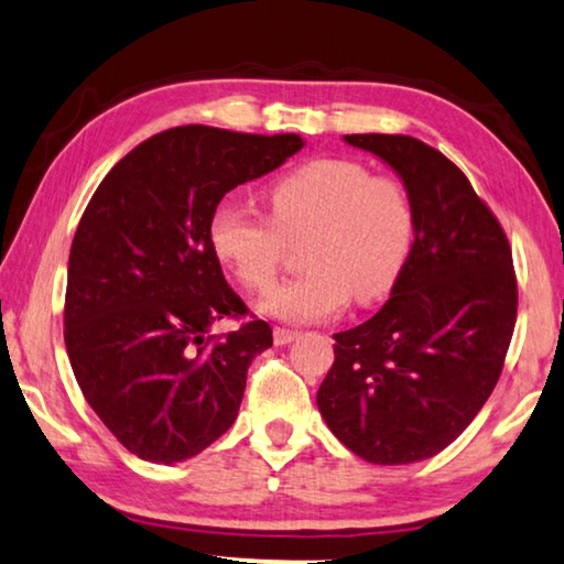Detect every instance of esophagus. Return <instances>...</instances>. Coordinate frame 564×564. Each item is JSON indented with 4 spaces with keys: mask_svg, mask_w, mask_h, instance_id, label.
<instances>
[{
    "mask_svg": "<svg viewBox=\"0 0 564 564\" xmlns=\"http://www.w3.org/2000/svg\"><path fill=\"white\" fill-rule=\"evenodd\" d=\"M297 338V330H290V328H274V343L276 346H288Z\"/></svg>",
    "mask_w": 564,
    "mask_h": 564,
    "instance_id": "obj_1",
    "label": "esophagus"
}]
</instances>
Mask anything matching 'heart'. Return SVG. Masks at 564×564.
Returning a JSON list of instances; mask_svg holds the SVG:
<instances>
[{
	"label": "heart",
	"instance_id": "1",
	"mask_svg": "<svg viewBox=\"0 0 564 564\" xmlns=\"http://www.w3.org/2000/svg\"><path fill=\"white\" fill-rule=\"evenodd\" d=\"M269 218L221 203L208 224L216 257L247 290L272 288L288 241L310 236V272L274 288L262 313L288 323L328 321L356 300L387 295L414 243V208L402 183L371 175L356 160L323 158L290 170L267 187Z\"/></svg>",
	"mask_w": 564,
	"mask_h": 564
}]
</instances>
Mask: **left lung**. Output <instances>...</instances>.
Masks as SVG:
<instances>
[{
  "instance_id": "obj_1",
  "label": "left lung",
  "mask_w": 564,
  "mask_h": 564,
  "mask_svg": "<svg viewBox=\"0 0 564 564\" xmlns=\"http://www.w3.org/2000/svg\"><path fill=\"white\" fill-rule=\"evenodd\" d=\"M394 170L414 243L389 300L336 333L317 410L350 453L410 465L445 451L491 397L517 323L503 228L443 152L402 134H346Z\"/></svg>"
}]
</instances>
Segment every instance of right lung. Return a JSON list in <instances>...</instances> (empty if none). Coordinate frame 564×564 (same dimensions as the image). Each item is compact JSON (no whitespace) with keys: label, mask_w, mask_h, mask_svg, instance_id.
<instances>
[{"label":"right lung","mask_w":564,"mask_h":564,"mask_svg":"<svg viewBox=\"0 0 564 564\" xmlns=\"http://www.w3.org/2000/svg\"><path fill=\"white\" fill-rule=\"evenodd\" d=\"M300 134L187 124L111 167L80 216L68 257L65 348L86 402L137 458L173 465L231 427L272 328H210L247 305L208 239L224 195L300 152Z\"/></svg>","instance_id":"add662e5"}]
</instances>
